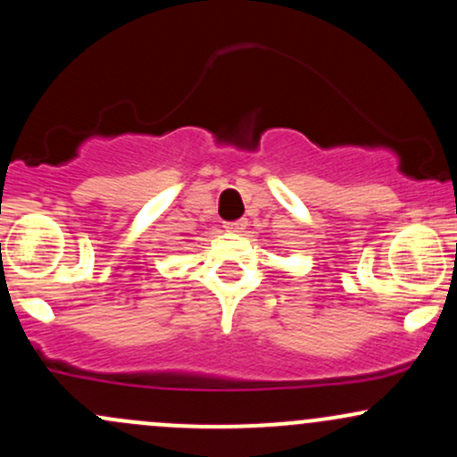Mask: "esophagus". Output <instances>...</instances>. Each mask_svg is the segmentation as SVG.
I'll return each instance as SVG.
<instances>
[{
    "label": "esophagus",
    "instance_id": "34e87169",
    "mask_svg": "<svg viewBox=\"0 0 457 457\" xmlns=\"http://www.w3.org/2000/svg\"><path fill=\"white\" fill-rule=\"evenodd\" d=\"M245 225H247V220L245 219H238V220H228V223L223 225L228 232H240V229H245Z\"/></svg>",
    "mask_w": 457,
    "mask_h": 457
}]
</instances>
